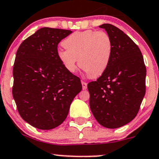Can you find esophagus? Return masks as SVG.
I'll list each match as a JSON object with an SVG mask.
<instances>
[{
  "label": "esophagus",
  "mask_w": 159,
  "mask_h": 159,
  "mask_svg": "<svg viewBox=\"0 0 159 159\" xmlns=\"http://www.w3.org/2000/svg\"><path fill=\"white\" fill-rule=\"evenodd\" d=\"M81 84H82V89H87V84L86 83V82L83 81H81Z\"/></svg>",
  "instance_id": "obj_1"
}]
</instances>
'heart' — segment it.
<instances>
[{
    "instance_id": "b5f03b06",
    "label": "heart",
    "mask_w": 159,
    "mask_h": 159,
    "mask_svg": "<svg viewBox=\"0 0 159 159\" xmlns=\"http://www.w3.org/2000/svg\"><path fill=\"white\" fill-rule=\"evenodd\" d=\"M66 49L58 52V58L69 72L74 73L77 63L90 78L104 73L112 57V43L107 32L95 30L75 32L63 41Z\"/></svg>"
}]
</instances>
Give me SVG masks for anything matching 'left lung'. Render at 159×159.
I'll return each mask as SVG.
<instances>
[{
	"instance_id": "left-lung-1",
	"label": "left lung",
	"mask_w": 159,
	"mask_h": 159,
	"mask_svg": "<svg viewBox=\"0 0 159 159\" xmlns=\"http://www.w3.org/2000/svg\"><path fill=\"white\" fill-rule=\"evenodd\" d=\"M112 43L110 64L97 81L87 84L89 107L103 127L115 129L134 119L146 92V66L139 47L110 24L99 26Z\"/></svg>"
}]
</instances>
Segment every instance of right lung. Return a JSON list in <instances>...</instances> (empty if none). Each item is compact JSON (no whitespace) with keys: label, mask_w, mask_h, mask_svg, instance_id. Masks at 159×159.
I'll use <instances>...</instances> for the list:
<instances>
[{"label":"right lung","mask_w":159,"mask_h":159,"mask_svg":"<svg viewBox=\"0 0 159 159\" xmlns=\"http://www.w3.org/2000/svg\"><path fill=\"white\" fill-rule=\"evenodd\" d=\"M72 31L43 27L22 42L13 66L12 95L25 121L40 129L64 122L81 92L80 78L64 67L58 44Z\"/></svg>","instance_id":"add662e5"}]
</instances>
